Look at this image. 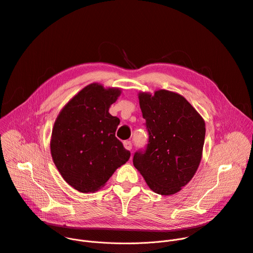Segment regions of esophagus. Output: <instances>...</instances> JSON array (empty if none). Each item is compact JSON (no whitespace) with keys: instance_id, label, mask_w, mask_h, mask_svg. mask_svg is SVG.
Returning <instances> with one entry per match:
<instances>
[{"instance_id":"obj_1","label":"esophagus","mask_w":253,"mask_h":253,"mask_svg":"<svg viewBox=\"0 0 253 253\" xmlns=\"http://www.w3.org/2000/svg\"><path fill=\"white\" fill-rule=\"evenodd\" d=\"M124 147H125L126 150H128V151H130L131 148H132L131 143H130L129 141H125V142H124Z\"/></svg>"}]
</instances>
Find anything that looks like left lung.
<instances>
[{
	"label": "left lung",
	"instance_id": "left-lung-1",
	"mask_svg": "<svg viewBox=\"0 0 253 253\" xmlns=\"http://www.w3.org/2000/svg\"><path fill=\"white\" fill-rule=\"evenodd\" d=\"M138 96L149 144L145 152L134 153L133 166L154 192L171 196L191 180L200 166L206 124L176 92L161 89Z\"/></svg>",
	"mask_w": 253,
	"mask_h": 253
}]
</instances>
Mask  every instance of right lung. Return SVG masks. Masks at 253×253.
<instances>
[{"mask_svg": "<svg viewBox=\"0 0 253 253\" xmlns=\"http://www.w3.org/2000/svg\"><path fill=\"white\" fill-rule=\"evenodd\" d=\"M120 88L92 83L78 92L54 122L50 153L65 181L78 191L94 192L105 185L130 153L115 137L120 119L108 110Z\"/></svg>", "mask_w": 253, "mask_h": 253, "instance_id": "add662e5", "label": "right lung"}]
</instances>
